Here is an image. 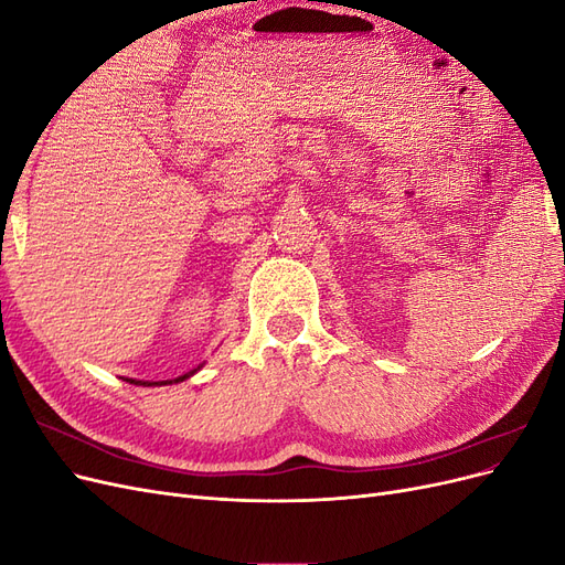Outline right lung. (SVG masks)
Here are the masks:
<instances>
[{"instance_id":"obj_1","label":"right lung","mask_w":565,"mask_h":565,"mask_svg":"<svg viewBox=\"0 0 565 565\" xmlns=\"http://www.w3.org/2000/svg\"><path fill=\"white\" fill-rule=\"evenodd\" d=\"M193 372H195V370H193ZM193 372H188V374H183V377H179V380H174V382H183V380H188V377H191V374H193ZM127 382H129V384H136L134 380H127ZM143 384H146V382H143ZM162 384H172V382H162Z\"/></svg>"}]
</instances>
